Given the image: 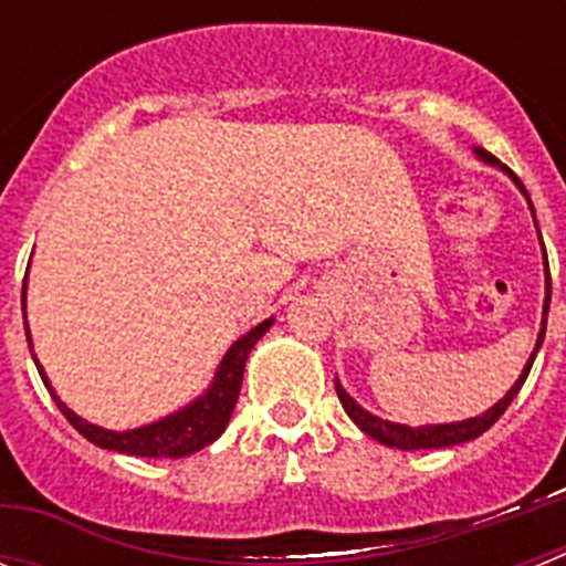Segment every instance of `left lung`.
Returning a JSON list of instances; mask_svg holds the SVG:
<instances>
[{
  "instance_id": "left-lung-1",
  "label": "left lung",
  "mask_w": 566,
  "mask_h": 566,
  "mask_svg": "<svg viewBox=\"0 0 566 566\" xmlns=\"http://www.w3.org/2000/svg\"><path fill=\"white\" fill-rule=\"evenodd\" d=\"M476 155L482 158L484 164H499L496 155H490L488 149H479L476 147ZM504 172L516 181V187L522 189L524 195H527V189H524V184L518 181L516 175L510 172L507 167H502ZM530 203V198H527ZM530 209H533V203H530ZM547 312H549V272H547V297H544V317H542V332H538V339H536V348H533V354H530L527 365H524L522 377L516 379V385L510 388L507 394H504L502 399H499L493 408H488L484 413H479V417L473 419H464V422H444V424H419V428H411V424H399V422H388V419H379L374 417V413H368L363 408V405H357V399L348 397L345 394L343 385L334 379V388H337V397L339 402H343L345 413L354 419V424H357L359 431L368 433L371 439H377V442L388 444V448H399V451H419V448H451V444H462V442H470V439L482 437L484 431H488L490 424L496 422L499 417H502L504 411H507V405L516 399V394L522 391L524 379H527L530 368H533V359H536L538 348H542L544 343V332H547Z\"/></svg>"
}]
</instances>
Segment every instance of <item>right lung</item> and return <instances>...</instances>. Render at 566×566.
I'll return each mask as SVG.
<instances>
[{"label":"right lung","mask_w":566,"mask_h":566,"mask_svg":"<svg viewBox=\"0 0 566 566\" xmlns=\"http://www.w3.org/2000/svg\"><path fill=\"white\" fill-rule=\"evenodd\" d=\"M24 292H28V277L22 283V314H24ZM274 319H263L260 326H254L252 332L243 334L240 339H234L232 348L227 352V357L221 359L218 371H214L212 385L207 388V394L189 402L181 411L169 413V417L158 419L153 424H144V428H133V431H107V428H98V424L87 422L78 413H73L62 399L56 397V391L50 388L48 377H44V368L39 365L36 354H33V363L39 368V377H42L44 388L50 391V397L56 399L59 411L64 413L73 428L82 433L84 439H90L93 444L104 448V451L127 453V457H147V459H181L189 453L201 451L207 444H212L214 439L227 431L229 419H232L234 402H238L240 382H243V368H247V359L252 354L254 343H258L263 334L272 328ZM24 334H28L30 345V328L28 319H24Z\"/></svg>","instance_id":"add662e5"}]
</instances>
